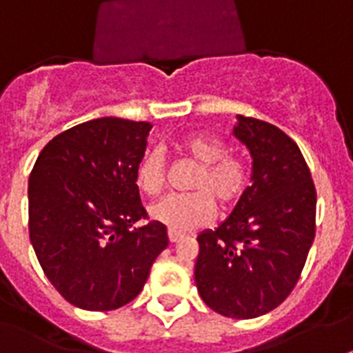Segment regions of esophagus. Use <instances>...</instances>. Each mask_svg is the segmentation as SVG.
Listing matches in <instances>:
<instances>
[{"instance_id": "obj_1", "label": "esophagus", "mask_w": 353, "mask_h": 353, "mask_svg": "<svg viewBox=\"0 0 353 353\" xmlns=\"http://www.w3.org/2000/svg\"><path fill=\"white\" fill-rule=\"evenodd\" d=\"M183 237V234L181 232H177V230H168V239H170V243H177L179 241V239H181Z\"/></svg>"}]
</instances>
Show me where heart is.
<instances>
[{
    "instance_id": "obj_1",
    "label": "heart",
    "mask_w": 353,
    "mask_h": 353,
    "mask_svg": "<svg viewBox=\"0 0 353 353\" xmlns=\"http://www.w3.org/2000/svg\"><path fill=\"white\" fill-rule=\"evenodd\" d=\"M179 152L197 165L190 194L168 196L150 206L154 221L172 230H194L210 221L216 203L230 208L239 201L248 185V168L236 156H225L226 148L214 137L194 134L179 143ZM137 186L147 196H159L165 186V161L161 152H147L137 165Z\"/></svg>"
}]
</instances>
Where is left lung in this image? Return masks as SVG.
Masks as SVG:
<instances>
[{
    "label": "left lung",
    "mask_w": 353,
    "mask_h": 353,
    "mask_svg": "<svg viewBox=\"0 0 353 353\" xmlns=\"http://www.w3.org/2000/svg\"><path fill=\"white\" fill-rule=\"evenodd\" d=\"M234 137L252 157V185L214 230L197 236V292L232 319L265 316L299 279L316 237V186L299 147L270 123L237 116Z\"/></svg>",
    "instance_id": "left-lung-1"
}]
</instances>
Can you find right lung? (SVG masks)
<instances>
[{"mask_svg":"<svg viewBox=\"0 0 353 353\" xmlns=\"http://www.w3.org/2000/svg\"><path fill=\"white\" fill-rule=\"evenodd\" d=\"M152 125L81 123L41 150L28 177V232L45 276L70 305L116 310L143 290L167 226L147 217L136 170Z\"/></svg>","mask_w":353,"mask_h":353,"instance_id":"1","label":"right lung"}]
</instances>
